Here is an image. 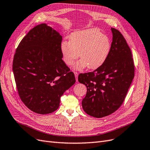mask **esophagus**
I'll list each match as a JSON object with an SVG mask.
<instances>
[{
    "mask_svg": "<svg viewBox=\"0 0 150 150\" xmlns=\"http://www.w3.org/2000/svg\"><path fill=\"white\" fill-rule=\"evenodd\" d=\"M74 74H75V77H76V81H78V72H74Z\"/></svg>",
    "mask_w": 150,
    "mask_h": 150,
    "instance_id": "obj_1",
    "label": "esophagus"
}]
</instances>
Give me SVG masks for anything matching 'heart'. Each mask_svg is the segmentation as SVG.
I'll return each instance as SVG.
<instances>
[{"mask_svg":"<svg viewBox=\"0 0 150 150\" xmlns=\"http://www.w3.org/2000/svg\"><path fill=\"white\" fill-rule=\"evenodd\" d=\"M111 47L110 38L97 29L75 31L70 35L69 41L64 40L61 44L63 61L67 65L73 64L80 56L81 59L75 66L78 69L86 66L90 69L99 67L107 59Z\"/></svg>","mask_w":150,"mask_h":150,"instance_id":"heart-1","label":"heart"}]
</instances>
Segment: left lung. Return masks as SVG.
Returning a JSON list of instances; mask_svg holds the SVG:
<instances>
[{
	"label": "left lung",
	"mask_w": 150,
	"mask_h": 150,
	"mask_svg": "<svg viewBox=\"0 0 150 150\" xmlns=\"http://www.w3.org/2000/svg\"><path fill=\"white\" fill-rule=\"evenodd\" d=\"M111 29L112 42L106 61L94 71L78 76L79 82L87 88L83 110L98 118L112 114L121 106L134 76L133 59L126 40L118 30Z\"/></svg>",
	"instance_id": "8db88e82"
}]
</instances>
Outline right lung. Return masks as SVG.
<instances>
[{
  "mask_svg": "<svg viewBox=\"0 0 150 150\" xmlns=\"http://www.w3.org/2000/svg\"><path fill=\"white\" fill-rule=\"evenodd\" d=\"M62 36L46 24L35 26L22 39L12 69L21 101L30 110L46 115L57 110L60 99L76 82L62 59Z\"/></svg>",
  "mask_w": 150,
  "mask_h": 150,
  "instance_id": "right-lung-1",
  "label": "right lung"
}]
</instances>
